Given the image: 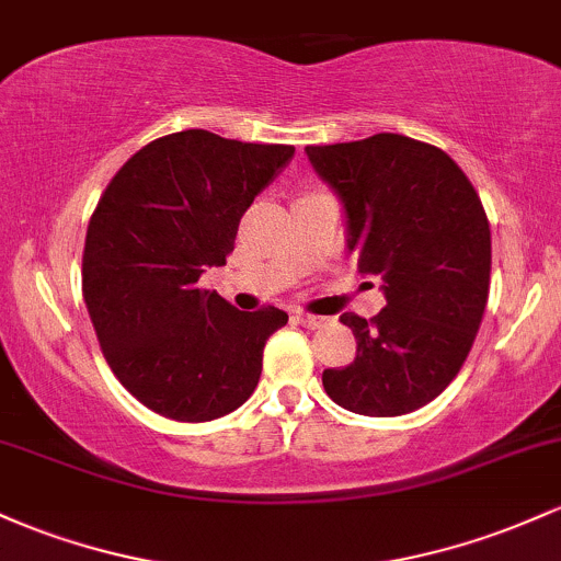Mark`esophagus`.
Wrapping results in <instances>:
<instances>
[{
    "label": "esophagus",
    "mask_w": 561,
    "mask_h": 561,
    "mask_svg": "<svg viewBox=\"0 0 561 561\" xmlns=\"http://www.w3.org/2000/svg\"><path fill=\"white\" fill-rule=\"evenodd\" d=\"M295 322L304 324V328H309V330H319V328H324V324H328V319H324V317H313V313L298 311V313H295Z\"/></svg>",
    "instance_id": "obj_1"
}]
</instances>
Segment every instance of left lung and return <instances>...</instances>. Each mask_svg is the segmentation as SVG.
<instances>
[{"label": "left lung", "mask_w": 561, "mask_h": 561, "mask_svg": "<svg viewBox=\"0 0 561 561\" xmlns=\"http://www.w3.org/2000/svg\"><path fill=\"white\" fill-rule=\"evenodd\" d=\"M341 196L348 250L383 279L386 309L343 313L354 362L324 370L328 397L359 415L393 417L439 397L473 346L490 295V224L466 172L408 135L306 146Z\"/></svg>", "instance_id": "left-lung-1"}]
</instances>
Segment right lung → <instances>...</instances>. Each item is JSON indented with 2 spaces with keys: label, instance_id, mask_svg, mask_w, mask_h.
<instances>
[{
  "label": "right lung",
  "instance_id": "obj_1",
  "mask_svg": "<svg viewBox=\"0 0 561 561\" xmlns=\"http://www.w3.org/2000/svg\"><path fill=\"white\" fill-rule=\"evenodd\" d=\"M293 153L183 130L133 153L103 191L84 239V304L108 367L159 415L215 421L255 391L287 313L237 311L199 276L224 266L242 215Z\"/></svg>",
  "mask_w": 561,
  "mask_h": 561
}]
</instances>
